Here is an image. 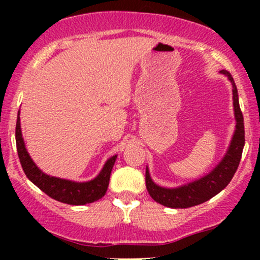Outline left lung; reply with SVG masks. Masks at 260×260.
<instances>
[{
    "instance_id": "1",
    "label": "left lung",
    "mask_w": 260,
    "mask_h": 260,
    "mask_svg": "<svg viewBox=\"0 0 260 260\" xmlns=\"http://www.w3.org/2000/svg\"><path fill=\"white\" fill-rule=\"evenodd\" d=\"M222 74L228 77L232 84V99H234V110L236 118V129L232 137L230 147L226 151L225 156L220 161L219 165L208 175L203 176L199 180H196L190 183L183 184L177 188H165L157 186L151 180L149 175V170L147 168L145 171V184L147 189L151 198L155 202L160 203L161 205H165L169 208H190L194 205L202 204V203L209 201L220 193L230 183V181L234 177L236 170L240 165L242 150L244 147V124L243 115L240 109L238 103V92L234 78L228 71L222 70Z\"/></svg>"
}]
</instances>
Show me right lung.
<instances>
[{
    "label": "right lung",
    "mask_w": 260,
    "mask_h": 260,
    "mask_svg": "<svg viewBox=\"0 0 260 260\" xmlns=\"http://www.w3.org/2000/svg\"><path fill=\"white\" fill-rule=\"evenodd\" d=\"M16 143L20 165H22L26 177L35 186L40 188L44 193L51 197L52 199L71 205H84L88 204V203L99 201L100 198L105 196L107 187H109L110 175H111L113 164H115L117 155L110 157L106 161L100 174L94 180L88 182H73L44 174L35 165L25 149L22 131H20L19 115H18L16 124Z\"/></svg>",
    "instance_id": "add662e5"
}]
</instances>
